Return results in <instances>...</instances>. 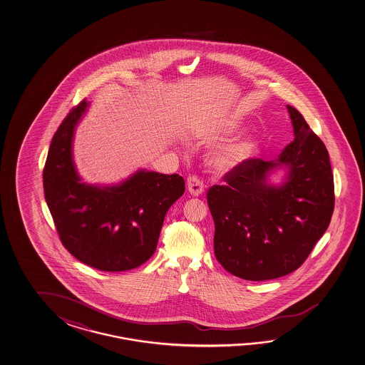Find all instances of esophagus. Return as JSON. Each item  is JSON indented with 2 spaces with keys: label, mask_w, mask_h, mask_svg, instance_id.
<instances>
[{
  "label": "esophagus",
  "mask_w": 365,
  "mask_h": 365,
  "mask_svg": "<svg viewBox=\"0 0 365 365\" xmlns=\"http://www.w3.org/2000/svg\"><path fill=\"white\" fill-rule=\"evenodd\" d=\"M187 188H188V192L193 196H199L204 192V183H202V180H200V178L192 175V177L187 178Z\"/></svg>",
  "instance_id": "esophagus-1"
}]
</instances>
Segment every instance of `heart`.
Instances as JSON below:
<instances>
[{
	"label": "heart",
	"mask_w": 365,
	"mask_h": 365,
	"mask_svg": "<svg viewBox=\"0 0 365 365\" xmlns=\"http://www.w3.org/2000/svg\"><path fill=\"white\" fill-rule=\"evenodd\" d=\"M257 150V142L253 138H241L228 145H223L210 156V165L220 172H228L245 160L253 156Z\"/></svg>",
	"instance_id": "heart-1"
}]
</instances>
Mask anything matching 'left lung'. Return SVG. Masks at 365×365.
Listing matches in <instances>:
<instances>
[{
    "label": "left lung",
    "mask_w": 365,
    "mask_h": 365,
    "mask_svg": "<svg viewBox=\"0 0 365 365\" xmlns=\"http://www.w3.org/2000/svg\"><path fill=\"white\" fill-rule=\"evenodd\" d=\"M294 130L274 161L248 158L212 186L214 255L230 274L262 282L301 267L329 226L334 182L329 153L298 110L287 106ZM289 169L280 187L267 183L276 167Z\"/></svg>",
    "instance_id": "obj_1"
}]
</instances>
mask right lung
Here are the masks:
<instances>
[{
    "label": "right lung",
    "instance_id": "obj_1",
    "mask_svg": "<svg viewBox=\"0 0 365 365\" xmlns=\"http://www.w3.org/2000/svg\"><path fill=\"white\" fill-rule=\"evenodd\" d=\"M88 106L83 101L72 108L53 137L42 175L45 200L71 255L101 271H128L155 253L166 212L185 192V179L139 170L117 186L81 182L72 140Z\"/></svg>",
    "mask_w": 365,
    "mask_h": 365
}]
</instances>
